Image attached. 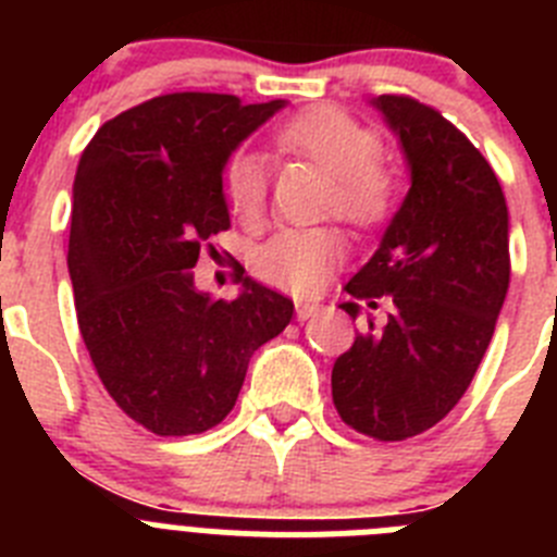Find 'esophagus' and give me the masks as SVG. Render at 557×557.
<instances>
[{
	"mask_svg": "<svg viewBox=\"0 0 557 557\" xmlns=\"http://www.w3.org/2000/svg\"><path fill=\"white\" fill-rule=\"evenodd\" d=\"M321 312V304H314V301H298L295 304V318L298 321H309V318H314V314Z\"/></svg>",
	"mask_w": 557,
	"mask_h": 557,
	"instance_id": "esophagus-1",
	"label": "esophagus"
}]
</instances>
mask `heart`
Listing matches in <instances>:
<instances>
[{
    "label": "heart",
    "instance_id": "heart-1",
    "mask_svg": "<svg viewBox=\"0 0 557 557\" xmlns=\"http://www.w3.org/2000/svg\"><path fill=\"white\" fill-rule=\"evenodd\" d=\"M278 150L329 172V209L357 228H373L396 203V178L376 159V136L337 108L318 106L275 131ZM268 161L256 150H236L223 172L225 198L243 223H256L268 203ZM346 253L332 225L282 228L253 253V273L273 287L312 293Z\"/></svg>",
    "mask_w": 557,
    "mask_h": 557
}]
</instances>
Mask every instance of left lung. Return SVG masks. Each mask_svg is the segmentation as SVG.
Masks as SVG:
<instances>
[{
  "instance_id": "8db88e82",
  "label": "left lung",
  "mask_w": 557,
  "mask_h": 557,
  "mask_svg": "<svg viewBox=\"0 0 557 557\" xmlns=\"http://www.w3.org/2000/svg\"><path fill=\"white\" fill-rule=\"evenodd\" d=\"M371 106L398 139L410 189L379 248L346 284L393 295L387 326L366 332L332 368L339 418L362 435L405 441L460 401L494 337L510 284V218L494 170L451 122L410 97ZM354 321L359 304H343Z\"/></svg>"
}]
</instances>
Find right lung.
Masks as SVG:
<instances>
[{"label":"right lung","mask_w":557,"mask_h":557,"mask_svg":"<svg viewBox=\"0 0 557 557\" xmlns=\"http://www.w3.org/2000/svg\"><path fill=\"white\" fill-rule=\"evenodd\" d=\"M287 108L231 95H164L113 116L75 175L69 275L102 385L156 435L220 424L256 348L293 321V301L250 275L223 301L195 284L200 245L231 225V152Z\"/></svg>","instance_id":"obj_1"}]
</instances>
